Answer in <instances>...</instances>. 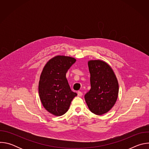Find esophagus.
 <instances>
[{
	"label": "esophagus",
	"instance_id": "obj_1",
	"mask_svg": "<svg viewBox=\"0 0 149 149\" xmlns=\"http://www.w3.org/2000/svg\"><path fill=\"white\" fill-rule=\"evenodd\" d=\"M77 94H78V97H81L82 95V93L79 91L77 92Z\"/></svg>",
	"mask_w": 149,
	"mask_h": 149
}]
</instances>
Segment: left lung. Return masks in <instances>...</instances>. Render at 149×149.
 <instances>
[{"label": "left lung", "mask_w": 149, "mask_h": 149, "mask_svg": "<svg viewBox=\"0 0 149 149\" xmlns=\"http://www.w3.org/2000/svg\"><path fill=\"white\" fill-rule=\"evenodd\" d=\"M91 89L84 98L90 110L96 115L109 111L115 104L118 94V83L111 67L101 60L88 62Z\"/></svg>", "instance_id": "left-lung-1"}]
</instances>
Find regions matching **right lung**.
<instances>
[{
	"label": "right lung",
	"instance_id": "1",
	"mask_svg": "<svg viewBox=\"0 0 149 149\" xmlns=\"http://www.w3.org/2000/svg\"><path fill=\"white\" fill-rule=\"evenodd\" d=\"M76 59L70 56H56L45 65L39 82V94L44 107L56 116L64 114L77 94L72 91L66 73Z\"/></svg>",
	"mask_w": 149,
	"mask_h": 149
}]
</instances>
